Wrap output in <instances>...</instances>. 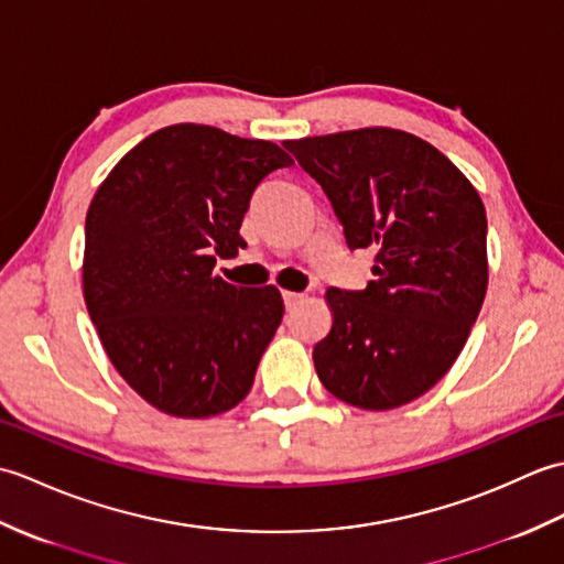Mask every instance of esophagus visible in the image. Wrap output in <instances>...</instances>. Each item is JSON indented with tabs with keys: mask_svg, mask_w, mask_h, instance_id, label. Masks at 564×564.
<instances>
[{
	"mask_svg": "<svg viewBox=\"0 0 564 564\" xmlns=\"http://www.w3.org/2000/svg\"><path fill=\"white\" fill-rule=\"evenodd\" d=\"M303 301V293H293V291H283V303L289 310H293L297 303Z\"/></svg>",
	"mask_w": 564,
	"mask_h": 564,
	"instance_id": "obj_1",
	"label": "esophagus"
}]
</instances>
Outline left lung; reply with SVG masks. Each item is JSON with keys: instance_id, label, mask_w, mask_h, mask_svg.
<instances>
[{"instance_id": "left-lung-1", "label": "left lung", "mask_w": 564, "mask_h": 564, "mask_svg": "<svg viewBox=\"0 0 564 564\" xmlns=\"http://www.w3.org/2000/svg\"><path fill=\"white\" fill-rule=\"evenodd\" d=\"M344 225L349 249H376V281L329 289L332 329L317 378L361 410H394L448 373L487 293L482 198L446 154L394 128L289 140Z\"/></svg>"}]
</instances>
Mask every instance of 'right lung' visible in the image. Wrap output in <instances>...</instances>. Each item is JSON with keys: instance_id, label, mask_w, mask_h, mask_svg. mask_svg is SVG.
<instances>
[{"instance_id": "1", "label": "right lung", "mask_w": 564, "mask_h": 564, "mask_svg": "<svg viewBox=\"0 0 564 564\" xmlns=\"http://www.w3.org/2000/svg\"><path fill=\"white\" fill-rule=\"evenodd\" d=\"M275 142L178 123L104 178L84 225L82 289L113 368L154 410L206 419L247 398L283 317L275 285L213 273L235 257L263 176L291 166Z\"/></svg>"}]
</instances>
